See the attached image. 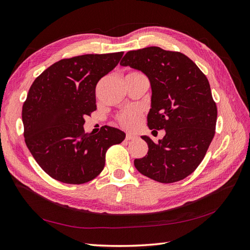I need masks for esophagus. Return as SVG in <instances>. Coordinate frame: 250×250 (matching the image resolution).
Here are the masks:
<instances>
[{"label":"esophagus","instance_id":"esophagus-1","mask_svg":"<svg viewBox=\"0 0 250 250\" xmlns=\"http://www.w3.org/2000/svg\"><path fill=\"white\" fill-rule=\"evenodd\" d=\"M125 139H126V141H130V140L137 139V136H136V134H132V133H126Z\"/></svg>","mask_w":250,"mask_h":250}]
</instances>
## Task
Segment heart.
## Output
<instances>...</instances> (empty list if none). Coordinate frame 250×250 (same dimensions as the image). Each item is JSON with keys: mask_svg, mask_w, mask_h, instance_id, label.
Instances as JSON below:
<instances>
[{"mask_svg": "<svg viewBox=\"0 0 250 250\" xmlns=\"http://www.w3.org/2000/svg\"><path fill=\"white\" fill-rule=\"evenodd\" d=\"M139 76L143 75L138 71H130L127 73L125 78ZM142 119H143V113H142L141 109L138 108V107H128V108L123 109L117 114V121L120 126H122L128 130H134L136 128H138L142 123Z\"/></svg>", "mask_w": 250, "mask_h": 250, "instance_id": "obj_1", "label": "heart"}]
</instances>
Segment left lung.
I'll list each match as a JSON object with an SVG mask.
<instances>
[{
	"instance_id": "left-lung-1",
	"label": "left lung",
	"mask_w": 250,
	"mask_h": 250,
	"mask_svg": "<svg viewBox=\"0 0 250 250\" xmlns=\"http://www.w3.org/2000/svg\"><path fill=\"white\" fill-rule=\"evenodd\" d=\"M120 64L149 79L152 96L147 125L166 131L158 144L142 137L148 152L134 160V166L160 183L185 179L203 161L215 133L218 109L206 76L183 53L156 46L128 51Z\"/></svg>"
}]
</instances>
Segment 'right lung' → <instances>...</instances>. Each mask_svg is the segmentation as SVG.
Returning a JSON list of instances; mask_svg holds the SVG:
<instances>
[{
	"mask_svg": "<svg viewBox=\"0 0 250 250\" xmlns=\"http://www.w3.org/2000/svg\"><path fill=\"white\" fill-rule=\"evenodd\" d=\"M123 51L63 59L30 86L22 109L25 143L42 169L57 181L84 184L105 166L108 148L125 133L110 126L85 133V117L97 109L96 86Z\"/></svg>",
	"mask_w": 250,
	"mask_h": 250,
	"instance_id": "right-lung-1",
	"label": "right lung"
}]
</instances>
